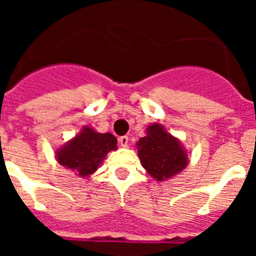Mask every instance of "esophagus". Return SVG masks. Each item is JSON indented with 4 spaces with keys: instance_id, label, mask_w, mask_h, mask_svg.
<instances>
[{
    "instance_id": "esophagus-1",
    "label": "esophagus",
    "mask_w": 256,
    "mask_h": 256,
    "mask_svg": "<svg viewBox=\"0 0 256 256\" xmlns=\"http://www.w3.org/2000/svg\"><path fill=\"white\" fill-rule=\"evenodd\" d=\"M128 141H130L128 137H126V136H123V137L119 138V144H120L122 148H126V146H128Z\"/></svg>"
}]
</instances>
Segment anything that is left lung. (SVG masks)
Instances as JSON below:
<instances>
[{
	"label": "left lung",
	"mask_w": 256,
	"mask_h": 256,
	"mask_svg": "<svg viewBox=\"0 0 256 256\" xmlns=\"http://www.w3.org/2000/svg\"><path fill=\"white\" fill-rule=\"evenodd\" d=\"M136 148L144 169L158 182L176 177L188 165V151L160 123L148 126L146 136L136 142Z\"/></svg>",
	"instance_id": "1"
}]
</instances>
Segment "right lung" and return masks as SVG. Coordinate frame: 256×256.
<instances>
[{
    "label": "right lung",
    "instance_id": "right-lung-1",
    "mask_svg": "<svg viewBox=\"0 0 256 256\" xmlns=\"http://www.w3.org/2000/svg\"><path fill=\"white\" fill-rule=\"evenodd\" d=\"M118 150L112 133H100L91 126H83L78 134L55 150L56 162L80 178H90L100 168L110 151Z\"/></svg>",
    "mask_w": 256,
    "mask_h": 256
}]
</instances>
